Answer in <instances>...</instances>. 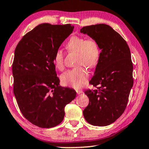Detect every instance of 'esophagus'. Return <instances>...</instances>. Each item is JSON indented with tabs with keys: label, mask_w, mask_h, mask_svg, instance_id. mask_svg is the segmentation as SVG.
<instances>
[{
	"label": "esophagus",
	"mask_w": 149,
	"mask_h": 149,
	"mask_svg": "<svg viewBox=\"0 0 149 149\" xmlns=\"http://www.w3.org/2000/svg\"><path fill=\"white\" fill-rule=\"evenodd\" d=\"M77 91L78 95H80V94H81L83 93V91L81 90V89H77V91Z\"/></svg>",
	"instance_id": "34e87169"
}]
</instances>
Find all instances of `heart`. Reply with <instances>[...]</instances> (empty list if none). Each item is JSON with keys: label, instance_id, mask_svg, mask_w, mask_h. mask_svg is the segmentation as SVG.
Wrapping results in <instances>:
<instances>
[{"label": "heart", "instance_id": "1", "mask_svg": "<svg viewBox=\"0 0 149 149\" xmlns=\"http://www.w3.org/2000/svg\"><path fill=\"white\" fill-rule=\"evenodd\" d=\"M69 51L78 53L77 65H85L90 68H95L100 58V48L93 39H86L82 36H74L66 44ZM53 63L59 70L64 68V54L61 49H57L53 55ZM89 74L83 67H78L66 71L62 75L63 84L75 89H80L87 82Z\"/></svg>", "mask_w": 149, "mask_h": 149}]
</instances>
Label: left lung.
<instances>
[{
    "label": "left lung",
    "instance_id": "8db88e82",
    "mask_svg": "<svg viewBox=\"0 0 149 149\" xmlns=\"http://www.w3.org/2000/svg\"><path fill=\"white\" fill-rule=\"evenodd\" d=\"M80 33L95 40L102 51L89 81L98 87L85 91L89 102L84 116L91 125L107 126L120 117L128 102L133 86L130 51L126 41L107 24L85 26Z\"/></svg>",
    "mask_w": 149,
    "mask_h": 149
}]
</instances>
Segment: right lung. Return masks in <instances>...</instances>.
Wrapping results in <instances>:
<instances>
[{
	"label": "right lung",
	"instance_id": "right-lung-1",
	"mask_svg": "<svg viewBox=\"0 0 149 149\" xmlns=\"http://www.w3.org/2000/svg\"><path fill=\"white\" fill-rule=\"evenodd\" d=\"M71 24H39L21 39L15 50L13 93L23 116L40 128L62 122L64 108L77 93L60 86L53 55L73 31Z\"/></svg>",
	"mask_w": 149,
	"mask_h": 149
}]
</instances>
